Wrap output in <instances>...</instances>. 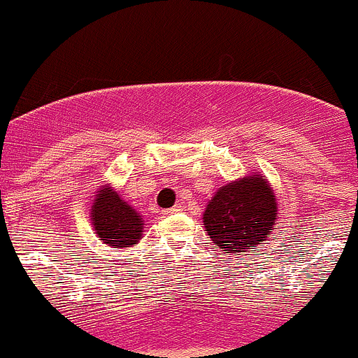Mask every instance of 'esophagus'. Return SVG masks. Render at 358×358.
<instances>
[{
    "instance_id": "esophagus-1",
    "label": "esophagus",
    "mask_w": 358,
    "mask_h": 358,
    "mask_svg": "<svg viewBox=\"0 0 358 358\" xmlns=\"http://www.w3.org/2000/svg\"><path fill=\"white\" fill-rule=\"evenodd\" d=\"M178 211H182V206L180 204H176V206L169 208V210L164 211V215H173V213H178Z\"/></svg>"
}]
</instances>
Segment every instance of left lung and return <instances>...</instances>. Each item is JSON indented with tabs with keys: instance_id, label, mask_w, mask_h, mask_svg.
Returning a JSON list of instances; mask_svg holds the SVG:
<instances>
[{
	"instance_id": "8db88e82",
	"label": "left lung",
	"mask_w": 358,
	"mask_h": 358,
	"mask_svg": "<svg viewBox=\"0 0 358 358\" xmlns=\"http://www.w3.org/2000/svg\"><path fill=\"white\" fill-rule=\"evenodd\" d=\"M278 203L271 183L260 173L222 185L203 213V225L211 241L232 255L250 252L273 232Z\"/></svg>"
}]
</instances>
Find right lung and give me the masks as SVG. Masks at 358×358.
<instances>
[{"instance_id":"right-lung-1","label":"right lung","mask_w":358,"mask_h":358,"mask_svg":"<svg viewBox=\"0 0 358 358\" xmlns=\"http://www.w3.org/2000/svg\"><path fill=\"white\" fill-rule=\"evenodd\" d=\"M94 234L112 248H129L140 243L145 232V220L110 183L96 190L91 206Z\"/></svg>"}]
</instances>
